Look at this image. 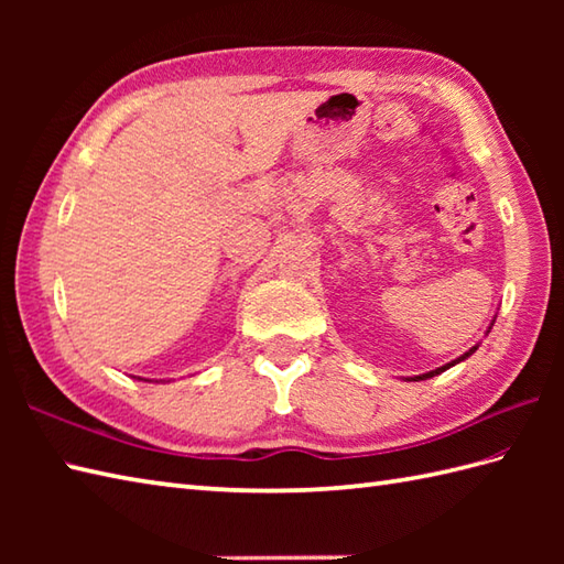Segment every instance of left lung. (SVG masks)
Here are the masks:
<instances>
[{"label":"left lung","instance_id":"obj_1","mask_svg":"<svg viewBox=\"0 0 564 564\" xmlns=\"http://www.w3.org/2000/svg\"><path fill=\"white\" fill-rule=\"evenodd\" d=\"M492 325H495V322H492ZM489 329H492V327H489ZM487 329V332H489ZM477 346H480V344H477ZM477 346H473V349L470 351H465L460 358H455V361H451V364H446V366H441V368H436V370H429V373H422V376H414V378H406V380H426V378H434V376H438V373H443V370H448L451 366H455V364H460V361H465V358L467 356H473L475 351H477Z\"/></svg>","mask_w":564,"mask_h":564}]
</instances>
